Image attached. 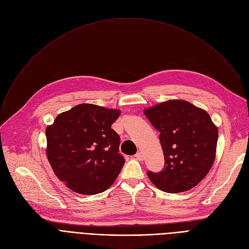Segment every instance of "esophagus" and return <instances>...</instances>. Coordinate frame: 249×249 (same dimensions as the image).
<instances>
[{
  "mask_svg": "<svg viewBox=\"0 0 249 249\" xmlns=\"http://www.w3.org/2000/svg\"><path fill=\"white\" fill-rule=\"evenodd\" d=\"M134 158H135L137 160H143V154H142L141 152H137V153L134 155Z\"/></svg>",
  "mask_w": 249,
  "mask_h": 249,
  "instance_id": "obj_1",
  "label": "esophagus"
}]
</instances>
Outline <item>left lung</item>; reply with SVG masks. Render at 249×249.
I'll return each instance as SVG.
<instances>
[{"mask_svg": "<svg viewBox=\"0 0 249 249\" xmlns=\"http://www.w3.org/2000/svg\"><path fill=\"white\" fill-rule=\"evenodd\" d=\"M144 115L160 132L164 156L161 172H147L153 185L172 194L197 186L215 160L218 129L210 116L182 100L160 103Z\"/></svg>", "mask_w": 249, "mask_h": 249, "instance_id": "1", "label": "left lung"}]
</instances>
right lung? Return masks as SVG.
<instances>
[{
    "label": "right lung",
    "instance_id": "add662e5",
    "mask_svg": "<svg viewBox=\"0 0 249 249\" xmlns=\"http://www.w3.org/2000/svg\"><path fill=\"white\" fill-rule=\"evenodd\" d=\"M119 110L81 104L59 114L46 128L48 161L71 191L96 195L106 191L125 163L120 137L111 125Z\"/></svg>",
    "mask_w": 249,
    "mask_h": 249
}]
</instances>
